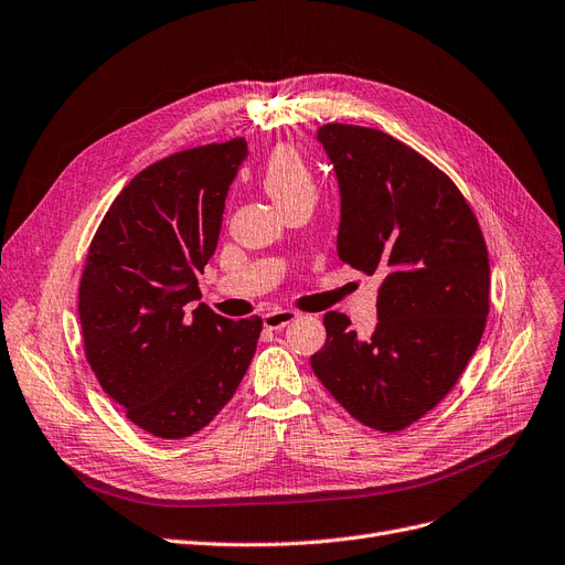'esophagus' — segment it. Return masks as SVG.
Returning <instances> with one entry per match:
<instances>
[{
	"label": "esophagus",
	"instance_id": "esophagus-1",
	"mask_svg": "<svg viewBox=\"0 0 565 565\" xmlns=\"http://www.w3.org/2000/svg\"><path fill=\"white\" fill-rule=\"evenodd\" d=\"M298 313L290 311V309H277V311H267L263 316V326L269 328V330H281L286 326H290L292 321H296Z\"/></svg>",
	"mask_w": 565,
	"mask_h": 565
}]
</instances>
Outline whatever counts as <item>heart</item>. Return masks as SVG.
<instances>
[{"label": "heart", "mask_w": 565, "mask_h": 565, "mask_svg": "<svg viewBox=\"0 0 565 565\" xmlns=\"http://www.w3.org/2000/svg\"><path fill=\"white\" fill-rule=\"evenodd\" d=\"M263 186L284 207L292 201L316 195V182L305 159L288 145L275 147L263 163Z\"/></svg>", "instance_id": "heart-1"}]
</instances>
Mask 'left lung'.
<instances>
[{
  "label": "left lung",
  "mask_w": 565,
  "mask_h": 565,
  "mask_svg": "<svg viewBox=\"0 0 565 565\" xmlns=\"http://www.w3.org/2000/svg\"><path fill=\"white\" fill-rule=\"evenodd\" d=\"M316 140L341 199L337 254L379 275V323L358 337L328 311L311 370L355 420L399 431L444 399L476 353L489 313L482 231L452 180L392 136L326 125Z\"/></svg>",
  "instance_id": "obj_1"
}]
</instances>
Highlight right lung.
I'll return each mask as SVG.
<instances>
[{
    "label": "right lung",
    "instance_id": "add662e5",
    "mask_svg": "<svg viewBox=\"0 0 565 565\" xmlns=\"http://www.w3.org/2000/svg\"><path fill=\"white\" fill-rule=\"evenodd\" d=\"M247 140L170 154L121 189L96 231L78 292L85 355L106 395L159 438L214 420L247 374L263 321L201 300Z\"/></svg>",
    "mask_w": 565,
    "mask_h": 565
}]
</instances>
